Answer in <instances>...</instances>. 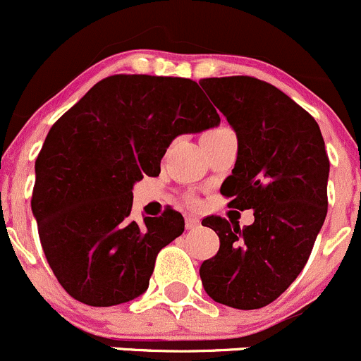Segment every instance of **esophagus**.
<instances>
[{"label":"esophagus","mask_w":361,"mask_h":361,"mask_svg":"<svg viewBox=\"0 0 361 361\" xmlns=\"http://www.w3.org/2000/svg\"><path fill=\"white\" fill-rule=\"evenodd\" d=\"M185 226H187V230H195L200 226V219L195 218V216H187V219H185Z\"/></svg>","instance_id":"1"}]
</instances>
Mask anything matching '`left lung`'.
Masks as SVG:
<instances>
[{
	"instance_id": "8db88e82",
	"label": "left lung",
	"mask_w": 361,
	"mask_h": 361,
	"mask_svg": "<svg viewBox=\"0 0 361 361\" xmlns=\"http://www.w3.org/2000/svg\"><path fill=\"white\" fill-rule=\"evenodd\" d=\"M237 135L235 168L221 193L230 207L254 209L249 226L202 219L219 250L200 264L216 302L257 310L275 301L305 268L327 216L329 164L317 121L283 91L249 75L200 81Z\"/></svg>"
}]
</instances>
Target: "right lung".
Listing matches in <instances>:
<instances>
[{
    "label": "right lung",
    "mask_w": 361,
    "mask_h": 361,
    "mask_svg": "<svg viewBox=\"0 0 361 361\" xmlns=\"http://www.w3.org/2000/svg\"><path fill=\"white\" fill-rule=\"evenodd\" d=\"M218 124L195 81L145 74L102 79L53 124L30 206L48 264L72 298L116 306L149 289L159 250L185 219L171 209L133 221V187L159 176L176 136Z\"/></svg>",
    "instance_id": "add662e5"
}]
</instances>
